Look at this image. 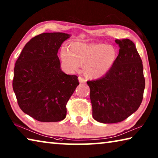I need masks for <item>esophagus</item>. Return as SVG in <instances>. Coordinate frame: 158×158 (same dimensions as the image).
Masks as SVG:
<instances>
[{
  "instance_id": "1",
  "label": "esophagus",
  "mask_w": 158,
  "mask_h": 158,
  "mask_svg": "<svg viewBox=\"0 0 158 158\" xmlns=\"http://www.w3.org/2000/svg\"><path fill=\"white\" fill-rule=\"evenodd\" d=\"M79 81L80 84H84L85 81H86V80H85L84 78H83L81 77H79Z\"/></svg>"
}]
</instances>
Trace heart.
I'll list each match as a JSON object with an SVG mask.
<instances>
[{
  "label": "heart",
  "instance_id": "obj_1",
  "mask_svg": "<svg viewBox=\"0 0 158 158\" xmlns=\"http://www.w3.org/2000/svg\"><path fill=\"white\" fill-rule=\"evenodd\" d=\"M60 57L67 69L76 72L84 65V73L91 79L105 76L117 58L115 48L106 44H85L73 42L69 47L61 49Z\"/></svg>",
  "mask_w": 158,
  "mask_h": 158
}]
</instances>
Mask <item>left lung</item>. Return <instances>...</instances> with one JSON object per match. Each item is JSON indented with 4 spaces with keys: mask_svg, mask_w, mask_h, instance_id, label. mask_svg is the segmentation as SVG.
<instances>
[{
    "mask_svg": "<svg viewBox=\"0 0 158 158\" xmlns=\"http://www.w3.org/2000/svg\"><path fill=\"white\" fill-rule=\"evenodd\" d=\"M120 47L114 66L105 76L87 81L93 117L102 123L124 121L139 107L145 89L143 64L129 39L116 40Z\"/></svg>",
    "mask_w": 158,
    "mask_h": 158,
    "instance_id": "8db88e82",
    "label": "left lung"
}]
</instances>
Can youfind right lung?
Here are the masks:
<instances>
[{
	"label": "right lung",
	"instance_id": "right-lung-1",
	"mask_svg": "<svg viewBox=\"0 0 158 158\" xmlns=\"http://www.w3.org/2000/svg\"><path fill=\"white\" fill-rule=\"evenodd\" d=\"M70 35L44 33L26 43L16 61L12 87L25 114L40 122L65 118L66 105L79 84L60 69L57 53Z\"/></svg>",
	"mask_w": 158,
	"mask_h": 158
}]
</instances>
